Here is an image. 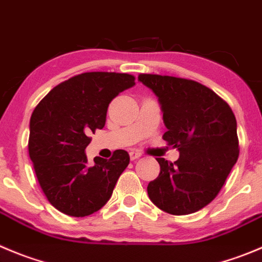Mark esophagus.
<instances>
[{
    "mask_svg": "<svg viewBox=\"0 0 262 262\" xmlns=\"http://www.w3.org/2000/svg\"><path fill=\"white\" fill-rule=\"evenodd\" d=\"M140 157H141V153H139V151L136 150L129 151V159H131V161H135V159L140 158Z\"/></svg>",
    "mask_w": 262,
    "mask_h": 262,
    "instance_id": "34e87169",
    "label": "esophagus"
}]
</instances>
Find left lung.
Instances as JSON below:
<instances>
[{
  "label": "left lung",
  "instance_id": "obj_1",
  "mask_svg": "<svg viewBox=\"0 0 262 262\" xmlns=\"http://www.w3.org/2000/svg\"><path fill=\"white\" fill-rule=\"evenodd\" d=\"M139 81L158 98L176 162L157 158L161 172L148 185L150 201L171 215H189L212 202L239 156L236 119L212 90L195 81L140 74Z\"/></svg>",
  "mask_w": 262,
  "mask_h": 262
}]
</instances>
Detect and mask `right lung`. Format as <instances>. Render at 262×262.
I'll return each mask as SVG.
<instances>
[{
  "instance_id": "add662e5",
  "label": "right lung",
  "mask_w": 262,
  "mask_h": 262,
  "mask_svg": "<svg viewBox=\"0 0 262 262\" xmlns=\"http://www.w3.org/2000/svg\"><path fill=\"white\" fill-rule=\"evenodd\" d=\"M135 84L126 73L89 72L61 82L39 101L29 122L28 150L45 195L56 210L83 217L100 210L129 163L126 150L87 164L89 135L105 126L109 103Z\"/></svg>"
}]
</instances>
